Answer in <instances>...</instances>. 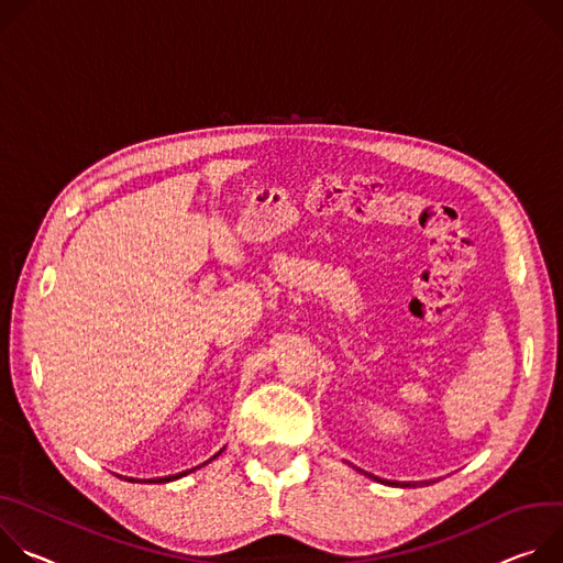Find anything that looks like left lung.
<instances>
[{
  "instance_id": "1",
  "label": "left lung",
  "mask_w": 563,
  "mask_h": 563,
  "mask_svg": "<svg viewBox=\"0 0 563 563\" xmlns=\"http://www.w3.org/2000/svg\"><path fill=\"white\" fill-rule=\"evenodd\" d=\"M366 474V472H364ZM366 476H371V474H366ZM371 478H376V476H371ZM376 481H380V478H376ZM391 485H402V487H409V485H413V483H391Z\"/></svg>"
}]
</instances>
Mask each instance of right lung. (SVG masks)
<instances>
[{
    "label": "right lung",
    "instance_id": "right-lung-1",
    "mask_svg": "<svg viewBox=\"0 0 563 563\" xmlns=\"http://www.w3.org/2000/svg\"><path fill=\"white\" fill-rule=\"evenodd\" d=\"M187 472H180V474H174V476H165V478H150V483H167V481H174L178 476H185ZM124 481H134V478H124ZM147 483V481H145Z\"/></svg>",
    "mask_w": 563,
    "mask_h": 563
}]
</instances>
